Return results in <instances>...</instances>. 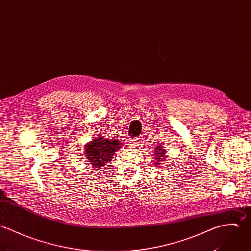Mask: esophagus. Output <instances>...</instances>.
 I'll use <instances>...</instances> for the list:
<instances>
[{
  "mask_svg": "<svg viewBox=\"0 0 251 251\" xmlns=\"http://www.w3.org/2000/svg\"><path fill=\"white\" fill-rule=\"evenodd\" d=\"M140 141H141V140H139V139H137V138H133V139L130 140V143H131V145H133V146H137V145L140 143Z\"/></svg>",
  "mask_w": 251,
  "mask_h": 251,
  "instance_id": "1",
  "label": "esophagus"
}]
</instances>
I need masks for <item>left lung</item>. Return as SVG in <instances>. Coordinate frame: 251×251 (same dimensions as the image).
<instances>
[{"mask_svg":"<svg viewBox=\"0 0 251 251\" xmlns=\"http://www.w3.org/2000/svg\"><path fill=\"white\" fill-rule=\"evenodd\" d=\"M153 154L152 156H154V166L156 167H161V164L162 162H164L167 158V155L166 153L168 152V151L165 149V147L163 145H160L158 144L154 149H153Z\"/></svg>","mask_w":251,"mask_h":251,"instance_id":"left-lung-1","label":"left lung"}]
</instances>
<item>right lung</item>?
Wrapping results in <instances>:
<instances>
[{"label":"right lung","instance_id":"add662e5","mask_svg":"<svg viewBox=\"0 0 251 251\" xmlns=\"http://www.w3.org/2000/svg\"><path fill=\"white\" fill-rule=\"evenodd\" d=\"M121 144L122 142L116 139H106L102 136L96 137L92 142L84 146L85 157L94 169L100 170L102 166L112 160L115 152L122 146Z\"/></svg>","mask_w":251,"mask_h":251}]
</instances>
